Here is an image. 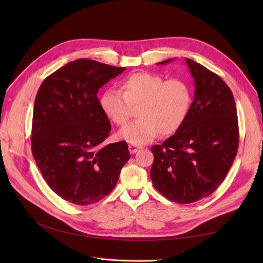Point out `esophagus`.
Here are the masks:
<instances>
[{
    "mask_svg": "<svg viewBox=\"0 0 263 263\" xmlns=\"http://www.w3.org/2000/svg\"><path fill=\"white\" fill-rule=\"evenodd\" d=\"M128 149H129V153H130L132 155H134V154H136L140 148H139V147H136V146H134V145H129V146H128Z\"/></svg>",
    "mask_w": 263,
    "mask_h": 263,
    "instance_id": "esophagus-1",
    "label": "esophagus"
}]
</instances>
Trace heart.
Here are the masks:
<instances>
[{"mask_svg":"<svg viewBox=\"0 0 263 263\" xmlns=\"http://www.w3.org/2000/svg\"><path fill=\"white\" fill-rule=\"evenodd\" d=\"M122 92L108 89L101 95L100 106L110 121L124 125L137 106L139 119L118 132V137L134 146H142L159 134L176 133L184 123L192 102L190 86L180 79L137 72L124 79Z\"/></svg>","mask_w":263,"mask_h":263,"instance_id":"b5f03b06","label":"heart"}]
</instances>
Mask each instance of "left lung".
Listing matches in <instances>:
<instances>
[{
    "label": "left lung",
    "instance_id": "left-lung-1",
    "mask_svg": "<svg viewBox=\"0 0 263 263\" xmlns=\"http://www.w3.org/2000/svg\"><path fill=\"white\" fill-rule=\"evenodd\" d=\"M185 62L194 80L193 103L176 134L151 148L153 184L179 204L202 200L217 190L235 160L239 138L236 103L228 85L194 60L185 58Z\"/></svg>",
    "mask_w": 263,
    "mask_h": 263
}]
</instances>
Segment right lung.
<instances>
[{"label":"right lung","mask_w":263,"mask_h":263,"mask_svg":"<svg viewBox=\"0 0 263 263\" xmlns=\"http://www.w3.org/2000/svg\"><path fill=\"white\" fill-rule=\"evenodd\" d=\"M125 69L78 59L47 77L37 92L31 150L47 184L67 202L84 206L101 201L129 160L126 141L104 142L110 123L97 97Z\"/></svg>","instance_id":"add662e5"}]
</instances>
